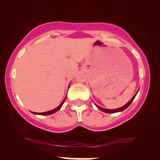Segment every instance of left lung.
<instances>
[{"mask_svg": "<svg viewBox=\"0 0 160 160\" xmlns=\"http://www.w3.org/2000/svg\"><path fill=\"white\" fill-rule=\"evenodd\" d=\"M136 95H137V93H136V94H135V95H134V96L132 97V98L131 100H130L129 102H128V103L126 104V105H124L123 107H122V108H118V109H115V110H108V109H104V108H101V107H98V105H96V104H95V105H96V107L98 108L99 110H101V111H102L105 112V113H116V112L122 111H123V110L126 109V108H127L128 107V106H129L130 104H131L132 102V101L134 100V98H135V96H136Z\"/></svg>", "mask_w": 160, "mask_h": 160, "instance_id": "1", "label": "left lung"}]
</instances>
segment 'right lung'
Segmentation results:
<instances>
[{
	"label": "right lung",
	"instance_id": "1",
	"mask_svg": "<svg viewBox=\"0 0 160 160\" xmlns=\"http://www.w3.org/2000/svg\"><path fill=\"white\" fill-rule=\"evenodd\" d=\"M65 98L64 99L63 102H62L61 104H60V105L58 106V107H57L56 108H55V109L52 110V111H47V112H44V113H37V114H40V115H49V114H52V113H55V112H56L57 111H58V110H59L60 108H62V104H64V102H65Z\"/></svg>",
	"mask_w": 160,
	"mask_h": 160
}]
</instances>
